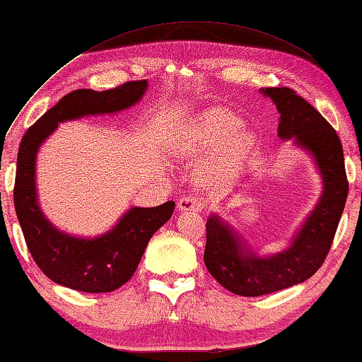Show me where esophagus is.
I'll list each match as a JSON object with an SVG mask.
<instances>
[{"label":"esophagus","instance_id":"esophagus-1","mask_svg":"<svg viewBox=\"0 0 362 362\" xmlns=\"http://www.w3.org/2000/svg\"><path fill=\"white\" fill-rule=\"evenodd\" d=\"M177 208H179V211L202 212L203 211V203L194 197H183V198L179 199V203H177Z\"/></svg>","mask_w":362,"mask_h":362}]
</instances>
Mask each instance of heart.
I'll return each mask as SVG.
<instances>
[{
    "mask_svg": "<svg viewBox=\"0 0 362 362\" xmlns=\"http://www.w3.org/2000/svg\"><path fill=\"white\" fill-rule=\"evenodd\" d=\"M240 129V119L223 109H208L188 120L185 129L177 140L179 151L192 158L219 151L222 158L209 169L211 179H219L226 174L235 158L251 146V134Z\"/></svg>",
    "mask_w": 362,
    "mask_h": 362,
    "instance_id": "b5f03b06",
    "label": "heart"
}]
</instances>
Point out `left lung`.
<instances>
[{"mask_svg":"<svg viewBox=\"0 0 362 362\" xmlns=\"http://www.w3.org/2000/svg\"><path fill=\"white\" fill-rule=\"evenodd\" d=\"M280 114V140L311 154L322 193L311 214L291 238L290 246L262 256L219 214L206 222L204 264L223 288L240 296H261L308 280L322 266L345 209L348 180L343 146L334 127L291 88H261Z\"/></svg>","mask_w":362,"mask_h":362,"instance_id":"8db88e82","label":"left lung"}]
</instances>
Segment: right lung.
Here are the masks:
<instances>
[{
    "instance_id": "add662e5",
    "label": "right lung",
    "mask_w": 362,
    "mask_h": 362,
    "mask_svg": "<svg viewBox=\"0 0 362 362\" xmlns=\"http://www.w3.org/2000/svg\"><path fill=\"white\" fill-rule=\"evenodd\" d=\"M146 90V80H139L106 91H71L48 109L21 141L14 185L16 214L33 261L57 285L85 293L117 290L135 274L148 242L174 212V202L156 208L134 206L124 212L111 230L85 238L54 227L38 204L37 154L57 125L66 120L124 111L135 106Z\"/></svg>"
}]
</instances>
